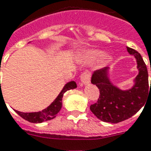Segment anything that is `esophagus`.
Here are the masks:
<instances>
[{
  "label": "esophagus",
  "instance_id": "esophagus-1",
  "mask_svg": "<svg viewBox=\"0 0 151 151\" xmlns=\"http://www.w3.org/2000/svg\"><path fill=\"white\" fill-rule=\"evenodd\" d=\"M80 80H81L82 84L83 85H87L90 83V75L89 72H85L80 76Z\"/></svg>",
  "mask_w": 151,
  "mask_h": 151
}]
</instances>
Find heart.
<instances>
[{
  "label": "heart",
  "instance_id": "1",
  "mask_svg": "<svg viewBox=\"0 0 151 151\" xmlns=\"http://www.w3.org/2000/svg\"><path fill=\"white\" fill-rule=\"evenodd\" d=\"M104 55V52L101 50H86L80 53L77 57V61L83 64H93L101 59ZM111 56L107 55L101 61L102 65H106L111 61Z\"/></svg>",
  "mask_w": 151,
  "mask_h": 151
}]
</instances>
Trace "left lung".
<instances>
[{"instance_id": "1", "label": "left lung", "mask_w": 151, "mask_h": 151, "mask_svg": "<svg viewBox=\"0 0 151 151\" xmlns=\"http://www.w3.org/2000/svg\"><path fill=\"white\" fill-rule=\"evenodd\" d=\"M127 50L137 59L139 70L134 85L130 89L122 90L114 86L110 80L108 67L96 70L91 77V83L100 90V96L97 102L90 106V111L105 122L118 123L131 118L145 104L150 93L151 85L148 83L146 64L137 50L128 47Z\"/></svg>"}]
</instances>
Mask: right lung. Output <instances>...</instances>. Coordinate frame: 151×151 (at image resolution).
<instances>
[{
    "instance_id": "obj_1",
    "label": "right lung",
    "mask_w": 151,
    "mask_h": 151,
    "mask_svg": "<svg viewBox=\"0 0 151 151\" xmlns=\"http://www.w3.org/2000/svg\"><path fill=\"white\" fill-rule=\"evenodd\" d=\"M76 87L77 85L75 81H71L66 83L55 101H53L47 108L42 110L40 111L25 113V112L19 111L16 110H14V111L22 119L29 122H32V123H41L43 122L51 120L56 117L57 114L60 111V110L62 107V97H63L64 93L68 90H72Z\"/></svg>"
}]
</instances>
